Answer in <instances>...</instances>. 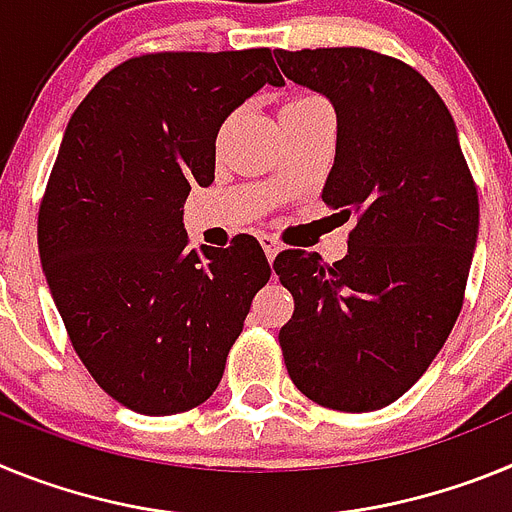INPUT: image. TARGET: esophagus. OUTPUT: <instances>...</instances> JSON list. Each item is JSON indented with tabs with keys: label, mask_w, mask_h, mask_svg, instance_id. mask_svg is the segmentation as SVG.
<instances>
[{
	"label": "esophagus",
	"mask_w": 512,
	"mask_h": 512,
	"mask_svg": "<svg viewBox=\"0 0 512 512\" xmlns=\"http://www.w3.org/2000/svg\"><path fill=\"white\" fill-rule=\"evenodd\" d=\"M260 244H262V250H265V255H268L270 262H273L275 255L281 252V242H278L275 237H270V234H262Z\"/></svg>",
	"instance_id": "esophagus-1"
}]
</instances>
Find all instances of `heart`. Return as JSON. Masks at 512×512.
Instances as JSON below:
<instances>
[{"label":"heart","instance_id":"obj_1","mask_svg":"<svg viewBox=\"0 0 512 512\" xmlns=\"http://www.w3.org/2000/svg\"><path fill=\"white\" fill-rule=\"evenodd\" d=\"M296 100H319V97H314V95H309V97H296Z\"/></svg>","mask_w":512,"mask_h":512}]
</instances>
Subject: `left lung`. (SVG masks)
I'll return each instance as SVG.
<instances>
[{
	"mask_svg": "<svg viewBox=\"0 0 512 512\" xmlns=\"http://www.w3.org/2000/svg\"><path fill=\"white\" fill-rule=\"evenodd\" d=\"M288 79L332 102L335 164L322 201L355 229L348 255L286 250L288 376L311 402L371 412L397 402L451 335L479 231L477 185L446 102L420 71L368 48L275 51Z\"/></svg>",
	"mask_w": 512,
	"mask_h": 512,
	"instance_id": "obj_1",
	"label": "left lung"
}]
</instances>
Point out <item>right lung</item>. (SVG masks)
Listing matches in <instances>:
<instances>
[{
	"label": "right lung",
	"mask_w": 512,
	"mask_h": 512,
	"mask_svg": "<svg viewBox=\"0 0 512 512\" xmlns=\"http://www.w3.org/2000/svg\"><path fill=\"white\" fill-rule=\"evenodd\" d=\"M262 84H283L270 48L146 53L66 126L38 211L43 273L79 361L139 415L211 397L270 281L255 237L198 252L182 226L190 188L213 182L221 123Z\"/></svg>",
	"instance_id": "right-lung-1"
}]
</instances>
